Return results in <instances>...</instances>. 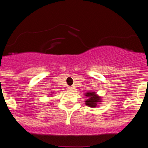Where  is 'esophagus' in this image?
Listing matches in <instances>:
<instances>
[{
  "label": "esophagus",
  "mask_w": 148,
  "mask_h": 148,
  "mask_svg": "<svg viewBox=\"0 0 148 148\" xmlns=\"http://www.w3.org/2000/svg\"><path fill=\"white\" fill-rule=\"evenodd\" d=\"M67 90L68 91H73V88H71V87H68Z\"/></svg>",
  "instance_id": "1"
}]
</instances>
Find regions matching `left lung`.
Masks as SVG:
<instances>
[{
  "mask_svg": "<svg viewBox=\"0 0 148 148\" xmlns=\"http://www.w3.org/2000/svg\"><path fill=\"white\" fill-rule=\"evenodd\" d=\"M84 95L87 97V99L84 101L85 105L90 108H95L98 106V105L102 103V97L97 95V93L94 91H88L84 93Z\"/></svg>",
  "mask_w": 148,
  "mask_h": 148,
  "instance_id": "left-lung-1",
  "label": "left lung"
}]
</instances>
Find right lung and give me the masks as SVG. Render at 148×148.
I'll use <instances>...</instances> for the list:
<instances>
[{
    "instance_id": "obj_1",
    "label": "right lung",
    "mask_w": 148,
    "mask_h": 148,
    "mask_svg": "<svg viewBox=\"0 0 148 148\" xmlns=\"http://www.w3.org/2000/svg\"><path fill=\"white\" fill-rule=\"evenodd\" d=\"M51 94H52V93H51Z\"/></svg>"
}]
</instances>
